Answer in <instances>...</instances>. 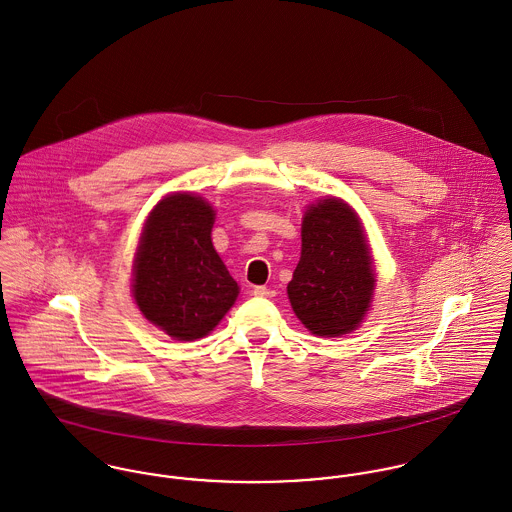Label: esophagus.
I'll use <instances>...</instances> for the list:
<instances>
[{
	"instance_id": "34e87169",
	"label": "esophagus",
	"mask_w": 512,
	"mask_h": 512,
	"mask_svg": "<svg viewBox=\"0 0 512 512\" xmlns=\"http://www.w3.org/2000/svg\"><path fill=\"white\" fill-rule=\"evenodd\" d=\"M274 290H270V288H266V286H256L254 288V295H258V297H274Z\"/></svg>"
}]
</instances>
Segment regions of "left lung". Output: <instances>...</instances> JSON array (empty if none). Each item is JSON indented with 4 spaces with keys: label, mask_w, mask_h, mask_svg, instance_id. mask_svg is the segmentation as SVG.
<instances>
[{
    "label": "left lung",
    "mask_w": 512,
    "mask_h": 512,
    "mask_svg": "<svg viewBox=\"0 0 512 512\" xmlns=\"http://www.w3.org/2000/svg\"><path fill=\"white\" fill-rule=\"evenodd\" d=\"M374 266L357 213L341 199L305 211L301 258L288 284L297 319L317 337H341L365 319L374 295Z\"/></svg>",
    "instance_id": "8db88e82"
}]
</instances>
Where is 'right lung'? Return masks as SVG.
I'll list each match as a JSON object with an SVG mask.
<instances>
[{
	"label": "right lung",
	"instance_id": "add662e5",
	"mask_svg": "<svg viewBox=\"0 0 512 512\" xmlns=\"http://www.w3.org/2000/svg\"><path fill=\"white\" fill-rule=\"evenodd\" d=\"M213 207L175 193L149 213L134 260V299L147 321L177 341L209 335L238 297L211 230Z\"/></svg>",
	"mask_w": 512,
	"mask_h": 512
}]
</instances>
